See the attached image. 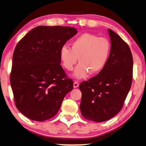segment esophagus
<instances>
[{
	"mask_svg": "<svg viewBox=\"0 0 146 146\" xmlns=\"http://www.w3.org/2000/svg\"><path fill=\"white\" fill-rule=\"evenodd\" d=\"M79 82L77 81V80H75V81L74 82V83H73V87H74V88H77V87L79 86Z\"/></svg>",
	"mask_w": 146,
	"mask_h": 146,
	"instance_id": "esophagus-1",
	"label": "esophagus"
}]
</instances>
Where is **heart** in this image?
I'll return each instance as SVG.
<instances>
[{
  "label": "heart",
  "mask_w": 146,
  "mask_h": 146,
  "mask_svg": "<svg viewBox=\"0 0 146 146\" xmlns=\"http://www.w3.org/2000/svg\"><path fill=\"white\" fill-rule=\"evenodd\" d=\"M71 46V48L66 45L61 48L60 58L68 71L72 70L79 58L80 62L73 73V77L79 79L85 78L90 72L96 74L103 70L111 49L108 39L90 33L78 36Z\"/></svg>",
  "instance_id": "obj_1"
}]
</instances>
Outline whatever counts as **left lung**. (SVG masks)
Segmentation results:
<instances>
[{
    "mask_svg": "<svg viewBox=\"0 0 146 146\" xmlns=\"http://www.w3.org/2000/svg\"><path fill=\"white\" fill-rule=\"evenodd\" d=\"M108 33L111 49L107 64L97 75L79 84L81 114L98 123L120 111L132 81L133 59L129 45L111 29Z\"/></svg>",
    "mask_w": 146,
    "mask_h": 146,
    "instance_id": "1",
    "label": "left lung"
}]
</instances>
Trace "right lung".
<instances>
[{"instance_id":"obj_1","label":"right lung","mask_w":146,"mask_h":146,"mask_svg":"<svg viewBox=\"0 0 146 146\" xmlns=\"http://www.w3.org/2000/svg\"><path fill=\"white\" fill-rule=\"evenodd\" d=\"M77 33L75 28L38 26L17 43L12 58L10 84L16 108L27 118L53 117L73 81L61 66L60 50Z\"/></svg>"}]
</instances>
